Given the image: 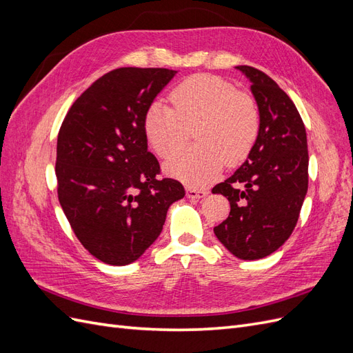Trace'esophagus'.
<instances>
[{"instance_id":"34e87169","label":"esophagus","mask_w":353,"mask_h":353,"mask_svg":"<svg viewBox=\"0 0 353 353\" xmlns=\"http://www.w3.org/2000/svg\"><path fill=\"white\" fill-rule=\"evenodd\" d=\"M208 196L206 190H196V188H187V197L188 199H203Z\"/></svg>"}]
</instances>
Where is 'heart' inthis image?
I'll list each match as a JSON object with an SVG mask.
<instances>
[{
	"label": "heart",
	"mask_w": 353,
	"mask_h": 353,
	"mask_svg": "<svg viewBox=\"0 0 353 353\" xmlns=\"http://www.w3.org/2000/svg\"><path fill=\"white\" fill-rule=\"evenodd\" d=\"M172 108L154 101L144 114V134L154 153L163 159L176 154L194 131L199 145L165 165V170L191 188L206 187L223 166L248 157L258 140L261 117L250 95L212 74H196L181 82L169 95Z\"/></svg>",
	"instance_id": "obj_1"
}]
</instances>
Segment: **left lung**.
Segmentation results:
<instances>
[{
	"label": "left lung",
	"mask_w": 353,
	"mask_h": 353,
	"mask_svg": "<svg viewBox=\"0 0 353 353\" xmlns=\"http://www.w3.org/2000/svg\"><path fill=\"white\" fill-rule=\"evenodd\" d=\"M250 82L261 128L245 162L212 193L230 201L228 218L213 228L243 261L262 259L290 237L307 191L306 131L294 103L268 74L236 66Z\"/></svg>",
	"instance_id": "left-lung-1"
}]
</instances>
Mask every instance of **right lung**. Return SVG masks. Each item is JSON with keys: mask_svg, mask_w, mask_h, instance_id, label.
Masks as SVG:
<instances>
[{"mask_svg": "<svg viewBox=\"0 0 353 353\" xmlns=\"http://www.w3.org/2000/svg\"><path fill=\"white\" fill-rule=\"evenodd\" d=\"M176 70L121 68L73 103L57 137V193L74 236L99 261L135 262L162 232L172 203L185 196L159 179L147 150L144 114Z\"/></svg>", "mask_w": 353, "mask_h": 353, "instance_id": "1", "label": "right lung"}]
</instances>
